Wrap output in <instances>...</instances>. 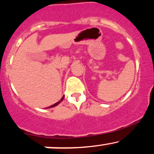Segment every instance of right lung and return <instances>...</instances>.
I'll use <instances>...</instances> for the list:
<instances>
[{
    "mask_svg": "<svg viewBox=\"0 0 154 154\" xmlns=\"http://www.w3.org/2000/svg\"><path fill=\"white\" fill-rule=\"evenodd\" d=\"M63 98H61V100H59V101H58V102H57V103H55V104H54V105L51 106H49V107H48V108H52V107H54V106H57V105H58V104H59L60 103H61V101H62V100H63Z\"/></svg>",
    "mask_w": 154,
    "mask_h": 154,
    "instance_id": "1",
    "label": "right lung"
}]
</instances>
